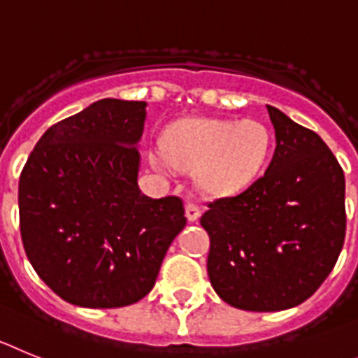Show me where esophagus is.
Wrapping results in <instances>:
<instances>
[{"label":"esophagus","mask_w":358,"mask_h":358,"mask_svg":"<svg viewBox=\"0 0 358 358\" xmlns=\"http://www.w3.org/2000/svg\"><path fill=\"white\" fill-rule=\"evenodd\" d=\"M201 210L196 203H187L185 205V216H187L189 222H196L198 217H200Z\"/></svg>","instance_id":"1"}]
</instances>
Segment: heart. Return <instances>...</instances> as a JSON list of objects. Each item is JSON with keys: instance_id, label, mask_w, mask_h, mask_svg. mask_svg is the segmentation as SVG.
I'll use <instances>...</instances> for the list:
<instances>
[{"instance_id": "1", "label": "heart", "mask_w": 358, "mask_h": 358, "mask_svg": "<svg viewBox=\"0 0 358 358\" xmlns=\"http://www.w3.org/2000/svg\"><path fill=\"white\" fill-rule=\"evenodd\" d=\"M164 153L149 155L155 169L192 171L201 194L227 198L256 182L272 155V133L259 120L183 119L164 133Z\"/></svg>"}]
</instances>
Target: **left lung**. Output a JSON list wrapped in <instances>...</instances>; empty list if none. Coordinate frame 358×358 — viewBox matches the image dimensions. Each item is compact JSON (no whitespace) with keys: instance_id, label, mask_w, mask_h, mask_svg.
Returning a JSON list of instances; mask_svg holds the SVG:
<instances>
[{"instance_id":"left-lung-1","label":"left lung","mask_w":358,"mask_h":358,"mask_svg":"<svg viewBox=\"0 0 358 358\" xmlns=\"http://www.w3.org/2000/svg\"><path fill=\"white\" fill-rule=\"evenodd\" d=\"M275 151L241 194L209 203L207 272L225 303L279 312L306 301L334 270L346 234L343 167L321 136L266 106Z\"/></svg>"}]
</instances>
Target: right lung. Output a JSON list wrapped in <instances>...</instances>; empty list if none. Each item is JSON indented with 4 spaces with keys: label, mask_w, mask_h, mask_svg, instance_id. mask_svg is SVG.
Instances as JSON below:
<instances>
[{
    "label": "right lung",
    "mask_w": 358,
    "mask_h": 358,
    "mask_svg": "<svg viewBox=\"0 0 358 358\" xmlns=\"http://www.w3.org/2000/svg\"><path fill=\"white\" fill-rule=\"evenodd\" d=\"M145 102L102 99L54 124L20 178V229L37 275L61 299L120 308L151 292L187 220L178 196L138 189Z\"/></svg>",
    "instance_id": "1"
}]
</instances>
